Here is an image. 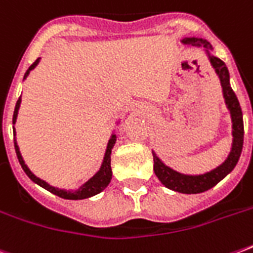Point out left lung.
<instances>
[{
  "label": "left lung",
  "instance_id": "1",
  "mask_svg": "<svg viewBox=\"0 0 253 253\" xmlns=\"http://www.w3.org/2000/svg\"><path fill=\"white\" fill-rule=\"evenodd\" d=\"M181 43L192 47H201L208 55L210 64L214 68L215 73L219 77L222 91H223L224 103L227 106L232 122V144L231 151L228 154L227 159L220 166L211 169L210 172L204 174H184L172 169L170 167L166 166L164 163L158 158V155H154V170L158 178L162 181V184L166 188L174 190V192L184 193V194H197V193L206 192L212 186H215L219 181H222L232 169L238 164V160L242 154L244 138V125H243V113L240 109L239 101L236 98L235 93L230 85V73L223 61L219 57L211 55L212 45L206 39L196 37H189L181 39Z\"/></svg>",
  "mask_w": 253,
  "mask_h": 253
}]
</instances>
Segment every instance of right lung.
<instances>
[{
  "label": "right lung",
  "instance_id": "1",
  "mask_svg": "<svg viewBox=\"0 0 253 253\" xmlns=\"http://www.w3.org/2000/svg\"><path fill=\"white\" fill-rule=\"evenodd\" d=\"M39 61H41V57H38L35 63L30 65V68L27 69V72L25 73V77H23V80H26V77L29 76V73L33 71L38 64H39ZM21 97L18 98L17 105H15V109H14V115H13V125H15L17 122V117H18V110H19V106H21ZM13 132L15 135V128L13 126ZM115 142H117V136L115 134H111L110 139H109V143H107L106 147V152H105V156H103V162L102 166L99 168V170L95 173L94 176L89 178V180L83 184L79 189L76 190H65V189H59L55 188L52 185H49L48 182H45L44 180H42L39 177H37L34 174L31 170L29 169V167L25 164V160L22 158L21 151H19V147L17 144V140L14 139V147H15V152H17V158L18 162L21 164L22 169L25 170V173L29 176V178L31 181H34L35 184H38L42 188H44L45 190H48L55 196L60 197V198H64V200H85V198H89V197H93L95 194H98L103 190V189L106 188L107 185L110 184L111 176H113V172H111V150H113V147H114Z\"/></svg>",
  "mask_w": 253,
  "mask_h": 253
}]
</instances>
